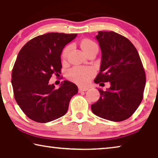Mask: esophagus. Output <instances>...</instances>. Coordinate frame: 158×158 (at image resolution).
I'll list each match as a JSON object with an SVG mask.
<instances>
[{"mask_svg": "<svg viewBox=\"0 0 158 158\" xmlns=\"http://www.w3.org/2000/svg\"><path fill=\"white\" fill-rule=\"evenodd\" d=\"M89 89V88L88 87H85V86H81V87H79V92H82V91H86Z\"/></svg>", "mask_w": 158, "mask_h": 158, "instance_id": "esophagus-1", "label": "esophagus"}]
</instances>
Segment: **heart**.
I'll list each match as a JSON object with an SVG mask.
<instances>
[{"mask_svg":"<svg viewBox=\"0 0 158 158\" xmlns=\"http://www.w3.org/2000/svg\"><path fill=\"white\" fill-rule=\"evenodd\" d=\"M80 47H81L82 51L84 53L90 49H94V48H98L97 44L92 41L91 40L89 39H84L81 40V43H80ZM69 50V47H66L63 49L62 53V57L63 59H65L66 58ZM93 74H94V71L90 68L74 67V68H72L70 70H69L68 73V77L72 81L76 82L77 84H84L89 81V80L91 78Z\"/></svg>","mask_w":158,"mask_h":158,"instance_id":"b5f03b06","label":"heart"}]
</instances>
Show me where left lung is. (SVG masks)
Returning <instances> with one entry per match:
<instances>
[{
    "label": "left lung",
    "instance_id": "left-lung-1",
    "mask_svg": "<svg viewBox=\"0 0 158 158\" xmlns=\"http://www.w3.org/2000/svg\"><path fill=\"white\" fill-rule=\"evenodd\" d=\"M95 38L102 52L95 84L110 82L106 90L98 89L100 99L91 105L93 113L119 122L137 110L143 99L146 75L139 55L129 40L114 31H99Z\"/></svg>",
    "mask_w": 158,
    "mask_h": 158
}]
</instances>
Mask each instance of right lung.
Instances as JSON below:
<instances>
[{"label":"right lung","mask_w":158,"mask_h":158,"mask_svg":"<svg viewBox=\"0 0 158 158\" xmlns=\"http://www.w3.org/2000/svg\"><path fill=\"white\" fill-rule=\"evenodd\" d=\"M77 34L49 33L34 37L20 50L12 73V85L18 105L29 118L52 121L68 111L78 93L74 83L65 80L58 89L49 84L52 74H60L63 48Z\"/></svg>","instance_id":"add662e5"}]
</instances>
